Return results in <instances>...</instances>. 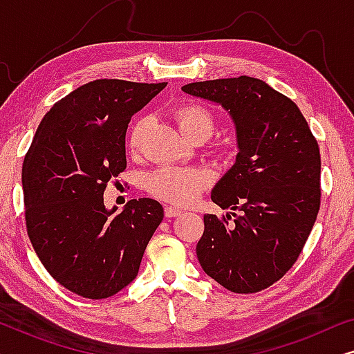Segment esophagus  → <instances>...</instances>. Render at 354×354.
I'll return each instance as SVG.
<instances>
[{
	"mask_svg": "<svg viewBox=\"0 0 354 354\" xmlns=\"http://www.w3.org/2000/svg\"><path fill=\"white\" fill-rule=\"evenodd\" d=\"M164 214H166V217H169V219H171V217H177V216H180V214H182V211H180V209H177V207L167 206L166 209H164Z\"/></svg>",
	"mask_w": 354,
	"mask_h": 354,
	"instance_id": "esophagus-1",
	"label": "esophagus"
}]
</instances>
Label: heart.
<instances>
[{"instance_id": "b5f03b06", "label": "heart", "mask_w": 354, "mask_h": 354, "mask_svg": "<svg viewBox=\"0 0 354 354\" xmlns=\"http://www.w3.org/2000/svg\"><path fill=\"white\" fill-rule=\"evenodd\" d=\"M172 118L180 133L190 142H205L214 129V118L209 111L195 103H185L174 109ZM147 122L137 120L129 133V148L135 151L140 147ZM209 177L201 169L166 166L149 174L147 185L151 195L172 205H190L205 190Z\"/></svg>"}]
</instances>
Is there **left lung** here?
<instances>
[{
	"label": "left lung",
	"instance_id": "obj_1",
	"mask_svg": "<svg viewBox=\"0 0 354 354\" xmlns=\"http://www.w3.org/2000/svg\"><path fill=\"white\" fill-rule=\"evenodd\" d=\"M219 103L234 119L239 154L211 200L235 212L205 214L196 256L205 272L234 293L270 287L295 264L321 207L317 140L287 96L240 75L182 86Z\"/></svg>",
	"mask_w": 354,
	"mask_h": 354
}]
</instances>
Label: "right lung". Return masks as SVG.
<instances>
[{
    "instance_id": "obj_1",
    "label": "right lung",
    "mask_w": 354,
    "mask_h": 354,
    "mask_svg": "<svg viewBox=\"0 0 354 354\" xmlns=\"http://www.w3.org/2000/svg\"><path fill=\"white\" fill-rule=\"evenodd\" d=\"M167 84L88 82L53 104L22 166L28 239L53 279L79 297H113L137 277L164 209L156 200L104 207L103 193L127 167L132 115Z\"/></svg>"
}]
</instances>
